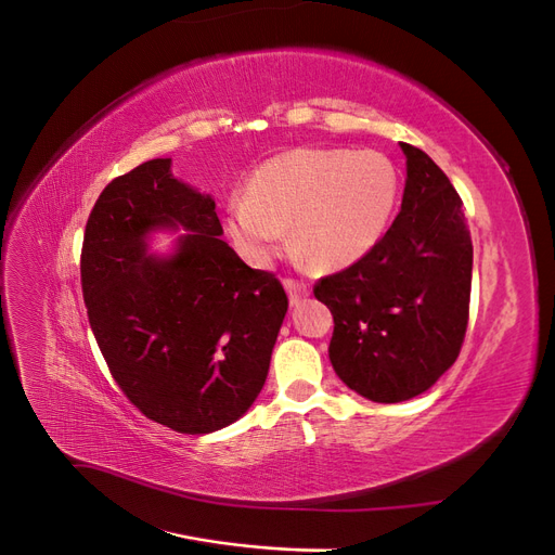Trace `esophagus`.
Returning <instances> with one entry per match:
<instances>
[{"instance_id":"34e87169","label":"esophagus","mask_w":555,"mask_h":555,"mask_svg":"<svg viewBox=\"0 0 555 555\" xmlns=\"http://www.w3.org/2000/svg\"><path fill=\"white\" fill-rule=\"evenodd\" d=\"M284 289L289 294L292 306H298L310 294V287L304 280H294V278H284Z\"/></svg>"}]
</instances>
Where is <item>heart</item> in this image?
<instances>
[{"instance_id": "b5f03b06", "label": "heart", "mask_w": 555, "mask_h": 555, "mask_svg": "<svg viewBox=\"0 0 555 555\" xmlns=\"http://www.w3.org/2000/svg\"><path fill=\"white\" fill-rule=\"evenodd\" d=\"M400 196L393 162L377 150L296 147L261 164L247 194L227 204V231L251 263L284 245L314 271H340L371 251L389 229Z\"/></svg>"}]
</instances>
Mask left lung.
<instances>
[{"label":"left lung","mask_w":555,"mask_h":555,"mask_svg":"<svg viewBox=\"0 0 555 555\" xmlns=\"http://www.w3.org/2000/svg\"><path fill=\"white\" fill-rule=\"evenodd\" d=\"M400 147L408 180L393 224L363 259L314 284L333 314L335 375L375 402L410 400L449 371L465 340L473 284L459 192L424 150Z\"/></svg>","instance_id":"left-lung-1"}]
</instances>
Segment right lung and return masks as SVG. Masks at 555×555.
<instances>
[{
    "label": "right lung",
    "instance_id": "obj_1",
    "mask_svg": "<svg viewBox=\"0 0 555 555\" xmlns=\"http://www.w3.org/2000/svg\"><path fill=\"white\" fill-rule=\"evenodd\" d=\"M182 225L171 258L144 255L150 230ZM208 194L150 159L115 178L88 217L80 282L113 379L150 422L204 435L241 418L271 365L289 298L222 238Z\"/></svg>",
    "mask_w": 555,
    "mask_h": 555
}]
</instances>
